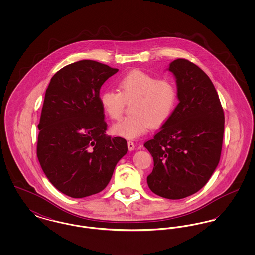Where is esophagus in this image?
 I'll list each match as a JSON object with an SVG mask.
<instances>
[{"mask_svg": "<svg viewBox=\"0 0 255 255\" xmlns=\"http://www.w3.org/2000/svg\"><path fill=\"white\" fill-rule=\"evenodd\" d=\"M134 147H135V145H134L133 141L129 140V141H128V148H129V150H130V151H133V150H134Z\"/></svg>", "mask_w": 255, "mask_h": 255, "instance_id": "1", "label": "esophagus"}]
</instances>
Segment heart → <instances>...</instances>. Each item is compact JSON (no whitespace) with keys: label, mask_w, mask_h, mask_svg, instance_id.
<instances>
[{"label":"heart","mask_w":255,"mask_h":255,"mask_svg":"<svg viewBox=\"0 0 255 255\" xmlns=\"http://www.w3.org/2000/svg\"><path fill=\"white\" fill-rule=\"evenodd\" d=\"M119 91L107 89L100 94L103 112L111 120L122 118L126 101L133 100L132 115L113 126V132L125 138H136L150 129L167 122L177 106L176 86L167 79L133 71L118 80Z\"/></svg>","instance_id":"b5f03b06"}]
</instances>
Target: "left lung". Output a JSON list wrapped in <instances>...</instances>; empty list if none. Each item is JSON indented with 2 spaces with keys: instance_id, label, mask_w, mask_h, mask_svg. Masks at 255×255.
Segmentation results:
<instances>
[{
  "instance_id": "1",
  "label": "left lung",
  "mask_w": 255,
  "mask_h": 255,
  "mask_svg": "<svg viewBox=\"0 0 255 255\" xmlns=\"http://www.w3.org/2000/svg\"><path fill=\"white\" fill-rule=\"evenodd\" d=\"M179 104L154 137L144 143L154 159L147 177L152 192L178 200L206 185L218 165L225 116L215 87L192 62L179 58L168 68Z\"/></svg>"
}]
</instances>
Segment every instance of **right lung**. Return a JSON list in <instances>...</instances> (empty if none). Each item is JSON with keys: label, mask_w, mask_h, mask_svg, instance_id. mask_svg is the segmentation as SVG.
<instances>
[{"label": "right lung", "mask_w": 255, "mask_h": 255, "mask_svg": "<svg viewBox=\"0 0 255 255\" xmlns=\"http://www.w3.org/2000/svg\"><path fill=\"white\" fill-rule=\"evenodd\" d=\"M118 72L97 61H78L55 73L46 91L37 158L52 185L72 198L102 191L128 152L124 138L105 133L99 97L101 86Z\"/></svg>", "instance_id": "right-lung-1"}]
</instances>
